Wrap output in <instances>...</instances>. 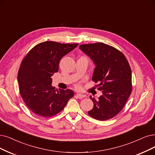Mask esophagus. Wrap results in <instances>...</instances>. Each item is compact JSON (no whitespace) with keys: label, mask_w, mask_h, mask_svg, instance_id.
<instances>
[{"label":"esophagus","mask_w":155,"mask_h":155,"mask_svg":"<svg viewBox=\"0 0 155 155\" xmlns=\"http://www.w3.org/2000/svg\"><path fill=\"white\" fill-rule=\"evenodd\" d=\"M76 96L78 98H82L85 97V95H83V94H77L76 95Z\"/></svg>","instance_id":"34e87169"}]
</instances>
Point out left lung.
Masks as SVG:
<instances>
[{
    "mask_svg": "<svg viewBox=\"0 0 155 155\" xmlns=\"http://www.w3.org/2000/svg\"><path fill=\"white\" fill-rule=\"evenodd\" d=\"M79 48L94 61L92 80L99 83L98 90L102 92L97 100L90 97L94 105L88 113L101 121L113 118L125 106L132 92V71L128 61L121 51L102 42L82 45Z\"/></svg>",
    "mask_w": 155,
    "mask_h": 155,
    "instance_id": "left-lung-1",
    "label": "left lung"
}]
</instances>
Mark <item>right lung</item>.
Returning <instances> with one entry per match:
<instances>
[{
    "instance_id": "1",
    "label": "right lung",
    "mask_w": 155,
    "mask_h": 155,
    "mask_svg": "<svg viewBox=\"0 0 155 155\" xmlns=\"http://www.w3.org/2000/svg\"><path fill=\"white\" fill-rule=\"evenodd\" d=\"M78 44L46 41L35 46L23 59L18 73L21 98L36 115L51 117L62 110L70 98L71 90H57L52 86L51 76L58 71L64 56Z\"/></svg>"
}]
</instances>
